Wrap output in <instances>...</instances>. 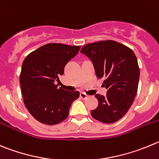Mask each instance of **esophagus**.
Instances as JSON below:
<instances>
[{
	"mask_svg": "<svg viewBox=\"0 0 159 159\" xmlns=\"http://www.w3.org/2000/svg\"><path fill=\"white\" fill-rule=\"evenodd\" d=\"M80 97H81V99H83V100H85V99H87V98L89 97V96L87 94H85V93H80Z\"/></svg>",
	"mask_w": 159,
	"mask_h": 159,
	"instance_id": "esophagus-1",
	"label": "esophagus"
}]
</instances>
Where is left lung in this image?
<instances>
[{
	"label": "left lung",
	"mask_w": 159,
	"mask_h": 159,
	"mask_svg": "<svg viewBox=\"0 0 159 159\" xmlns=\"http://www.w3.org/2000/svg\"><path fill=\"white\" fill-rule=\"evenodd\" d=\"M81 52L88 56L98 78H103L105 96L95 95L99 104L91 111L93 118L103 123L121 119L133 103L138 89L140 69L131 48L115 41H98L84 45Z\"/></svg>",
	"instance_id": "1"
}]
</instances>
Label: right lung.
Returning a JSON list of instances; mask_svg holds the SVG:
<instances>
[{"instance_id": "right-lung-1", "label": "right lung", "mask_w": 159, "mask_h": 159, "mask_svg": "<svg viewBox=\"0 0 159 159\" xmlns=\"http://www.w3.org/2000/svg\"><path fill=\"white\" fill-rule=\"evenodd\" d=\"M81 46L59 43L44 44L30 53L23 62L20 86L23 102L34 118L45 125H56L66 119L78 91L57 88L56 81L64 67L79 52Z\"/></svg>"}]
</instances>
